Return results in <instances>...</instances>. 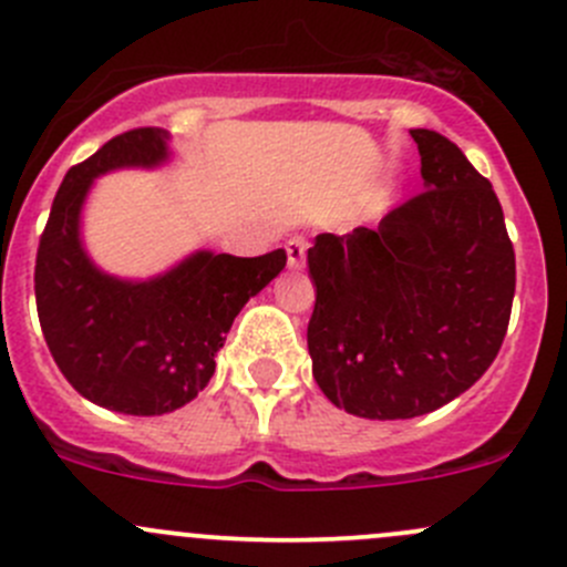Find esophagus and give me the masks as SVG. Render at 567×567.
I'll return each instance as SVG.
<instances>
[{
  "instance_id": "obj_1",
  "label": "esophagus",
  "mask_w": 567,
  "mask_h": 567,
  "mask_svg": "<svg viewBox=\"0 0 567 567\" xmlns=\"http://www.w3.org/2000/svg\"><path fill=\"white\" fill-rule=\"evenodd\" d=\"M285 251H288L290 271H299V268H305V260H307V240L305 238L293 235V238L285 244Z\"/></svg>"
}]
</instances>
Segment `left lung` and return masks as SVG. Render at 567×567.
<instances>
[{
    "label": "left lung",
    "mask_w": 567,
    "mask_h": 567,
    "mask_svg": "<svg viewBox=\"0 0 567 567\" xmlns=\"http://www.w3.org/2000/svg\"><path fill=\"white\" fill-rule=\"evenodd\" d=\"M410 135L426 190L377 229L321 233L307 249L312 377L334 406L371 421L426 415L465 393L496 360L515 296L493 185L441 132Z\"/></svg>",
    "instance_id": "obj_1"
}]
</instances>
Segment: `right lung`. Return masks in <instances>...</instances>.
<instances>
[{
  "label": "right lung",
  "mask_w": 567,
  "mask_h": 567,
  "mask_svg": "<svg viewBox=\"0 0 567 567\" xmlns=\"http://www.w3.org/2000/svg\"><path fill=\"white\" fill-rule=\"evenodd\" d=\"M168 132L141 126L71 168L52 202L35 257L43 338L71 388L124 415H163L194 401L216 371L235 316L285 268L262 257L194 251L152 279H121L87 257L80 235L93 179L168 163Z\"/></svg>",
  "instance_id": "right-lung-1"
}]
</instances>
